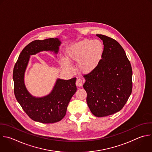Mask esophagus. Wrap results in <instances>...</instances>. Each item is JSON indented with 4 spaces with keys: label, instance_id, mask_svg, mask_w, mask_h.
<instances>
[{
    "label": "esophagus",
    "instance_id": "34e87169",
    "mask_svg": "<svg viewBox=\"0 0 152 152\" xmlns=\"http://www.w3.org/2000/svg\"><path fill=\"white\" fill-rule=\"evenodd\" d=\"M76 84L77 86H82L83 85V81L82 80L80 79V78H79L77 77V80H76Z\"/></svg>",
    "mask_w": 152,
    "mask_h": 152
}]
</instances>
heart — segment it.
<instances>
[{"instance_id": "heart-1", "label": "heart", "mask_w": 152, "mask_h": 152, "mask_svg": "<svg viewBox=\"0 0 152 152\" xmlns=\"http://www.w3.org/2000/svg\"><path fill=\"white\" fill-rule=\"evenodd\" d=\"M103 49V44L100 41L85 39L69 47L66 50V56L70 61L78 62V67L81 72L89 73L99 63ZM63 63L66 67H71L67 60L63 59Z\"/></svg>"}]
</instances>
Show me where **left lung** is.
I'll list each match as a JSON object with an SVG mask.
<instances>
[{
	"mask_svg": "<svg viewBox=\"0 0 152 152\" xmlns=\"http://www.w3.org/2000/svg\"><path fill=\"white\" fill-rule=\"evenodd\" d=\"M96 36L103 42L102 59L93 70L84 75L83 86L91 113L104 117L120 111L127 102L132 92V70L124 49L116 40Z\"/></svg>",
	"mask_w": 152,
	"mask_h": 152,
	"instance_id": "left-lung-1",
	"label": "left lung"
}]
</instances>
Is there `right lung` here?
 <instances>
[{
	"mask_svg": "<svg viewBox=\"0 0 152 152\" xmlns=\"http://www.w3.org/2000/svg\"><path fill=\"white\" fill-rule=\"evenodd\" d=\"M60 44L61 41L58 38L30 42L23 49L14 68V94L17 102L29 118L43 124L57 122L65 116L68 104L77 90L76 78L58 79L51 92L38 98L32 96L27 90L24 80V73L30 56L43 50H50L57 54Z\"/></svg>",
	"mask_w": 152,
	"mask_h": 152,
	"instance_id": "add662e5",
	"label": "right lung"
}]
</instances>
